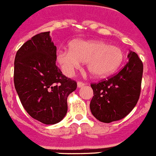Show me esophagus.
I'll return each instance as SVG.
<instances>
[{
  "mask_svg": "<svg viewBox=\"0 0 156 156\" xmlns=\"http://www.w3.org/2000/svg\"><path fill=\"white\" fill-rule=\"evenodd\" d=\"M77 85H78V87H82L84 85V83L82 82V81H78L77 83Z\"/></svg>",
  "mask_w": 156,
  "mask_h": 156,
  "instance_id": "34e87169",
  "label": "esophagus"
}]
</instances>
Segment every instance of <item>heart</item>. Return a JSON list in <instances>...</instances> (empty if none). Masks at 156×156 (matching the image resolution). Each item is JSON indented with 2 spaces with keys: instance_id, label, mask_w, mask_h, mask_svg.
Here are the masks:
<instances>
[{
  "instance_id": "b5f03b06",
  "label": "heart",
  "mask_w": 156,
  "mask_h": 156,
  "mask_svg": "<svg viewBox=\"0 0 156 156\" xmlns=\"http://www.w3.org/2000/svg\"><path fill=\"white\" fill-rule=\"evenodd\" d=\"M124 53L120 47L100 40H75L69 49L57 52V61L65 73L71 75L86 62L87 72L94 78H103L114 73L123 63Z\"/></svg>"
}]
</instances>
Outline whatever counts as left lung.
I'll list each match as a JSON object with an SVG mask.
<instances>
[{
	"label": "left lung",
	"instance_id": "obj_1",
	"mask_svg": "<svg viewBox=\"0 0 156 156\" xmlns=\"http://www.w3.org/2000/svg\"><path fill=\"white\" fill-rule=\"evenodd\" d=\"M129 61L112 78L91 84L94 96L91 113L103 123H111L127 116L137 104L141 90L143 65L136 52L128 54Z\"/></svg>",
	"mask_w": 156,
	"mask_h": 156
}]
</instances>
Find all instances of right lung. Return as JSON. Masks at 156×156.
Wrapping results in <instances>:
<instances>
[{"mask_svg":"<svg viewBox=\"0 0 156 156\" xmlns=\"http://www.w3.org/2000/svg\"><path fill=\"white\" fill-rule=\"evenodd\" d=\"M50 32L39 33L16 52L14 81L23 107L44 124L61 121L68 110L67 98L76 90V81L63 75L55 65L56 46Z\"/></svg>","mask_w":156,"mask_h":156,"instance_id":"obj_1","label":"right lung"}]
</instances>
